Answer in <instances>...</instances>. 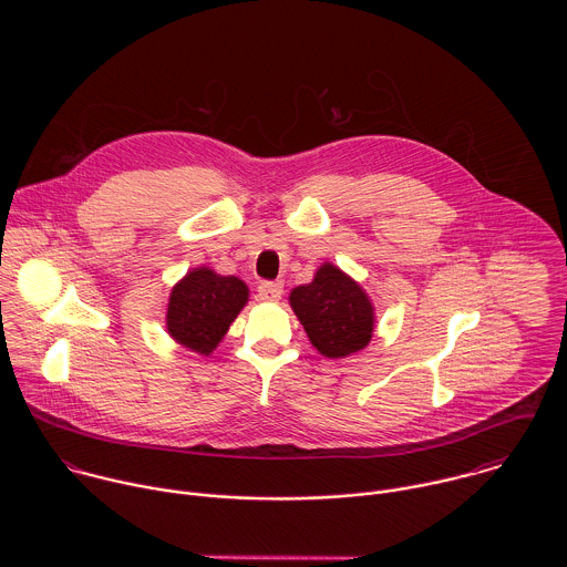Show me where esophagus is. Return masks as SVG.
<instances>
[{"label":"esophagus","instance_id":"obj_1","mask_svg":"<svg viewBox=\"0 0 567 567\" xmlns=\"http://www.w3.org/2000/svg\"><path fill=\"white\" fill-rule=\"evenodd\" d=\"M257 295L266 303H277L284 295V284L281 281H264V284H259Z\"/></svg>","mask_w":567,"mask_h":567}]
</instances>
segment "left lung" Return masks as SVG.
<instances>
[{
    "mask_svg": "<svg viewBox=\"0 0 567 567\" xmlns=\"http://www.w3.org/2000/svg\"><path fill=\"white\" fill-rule=\"evenodd\" d=\"M288 301L324 358H347L373 338L375 308L367 290L331 261L319 266L310 284L292 288Z\"/></svg>",
    "mask_w": 567,
    "mask_h": 567,
    "instance_id": "left-lung-1",
    "label": "left lung"
}]
</instances>
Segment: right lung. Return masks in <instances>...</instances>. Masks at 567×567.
I'll return each mask as SVG.
<instances>
[{
  "instance_id": "1",
  "label": "right lung",
  "mask_w": 567,
  "mask_h": 567,
  "mask_svg": "<svg viewBox=\"0 0 567 567\" xmlns=\"http://www.w3.org/2000/svg\"><path fill=\"white\" fill-rule=\"evenodd\" d=\"M246 303L248 286L240 277H225L209 266H198L172 286L165 329L181 347L209 355Z\"/></svg>"
}]
</instances>
